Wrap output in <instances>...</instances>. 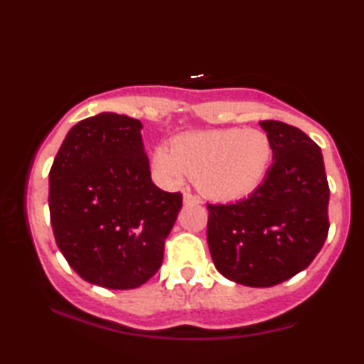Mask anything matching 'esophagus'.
Returning a JSON list of instances; mask_svg holds the SVG:
<instances>
[{
    "instance_id": "1",
    "label": "esophagus",
    "mask_w": 364,
    "mask_h": 364,
    "mask_svg": "<svg viewBox=\"0 0 364 364\" xmlns=\"http://www.w3.org/2000/svg\"><path fill=\"white\" fill-rule=\"evenodd\" d=\"M183 202H185L186 205H190V203L193 205V203H200V198L198 196H195L193 193H190V191H186V193L183 195Z\"/></svg>"
}]
</instances>
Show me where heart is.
<instances>
[{
	"mask_svg": "<svg viewBox=\"0 0 364 364\" xmlns=\"http://www.w3.org/2000/svg\"><path fill=\"white\" fill-rule=\"evenodd\" d=\"M272 162V141L260 129H208L179 135L173 149L159 145L152 166L162 183L179 186L196 176L203 195L219 202L253 193Z\"/></svg>",
	"mask_w": 364,
	"mask_h": 364,
	"instance_id": "1",
	"label": "heart"
}]
</instances>
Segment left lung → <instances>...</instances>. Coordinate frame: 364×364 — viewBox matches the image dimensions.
Returning a JSON list of instances; mask_svg holds the SVG:
<instances>
[{"label": "left lung", "mask_w": 364, "mask_h": 364, "mask_svg": "<svg viewBox=\"0 0 364 364\" xmlns=\"http://www.w3.org/2000/svg\"><path fill=\"white\" fill-rule=\"evenodd\" d=\"M272 141V166L248 198L208 203L207 243L229 281L270 287L294 277L328 235V183L318 145L282 121H260Z\"/></svg>", "instance_id": "obj_1"}]
</instances>
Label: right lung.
<instances>
[{
  "mask_svg": "<svg viewBox=\"0 0 364 364\" xmlns=\"http://www.w3.org/2000/svg\"><path fill=\"white\" fill-rule=\"evenodd\" d=\"M141 123L116 112L82 119L49 171V214L70 267L95 286L135 289L157 272L181 193L152 183Z\"/></svg>",
  "mask_w": 364,
  "mask_h": 364,
  "instance_id": "add662e5",
  "label": "right lung"
}]
</instances>
